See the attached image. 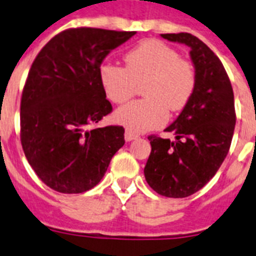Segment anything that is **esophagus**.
Segmentation results:
<instances>
[{
	"mask_svg": "<svg viewBox=\"0 0 256 256\" xmlns=\"http://www.w3.org/2000/svg\"><path fill=\"white\" fill-rule=\"evenodd\" d=\"M138 137H140V136L136 134V133L132 132V130H126V134H124V138H126V142H130V141H133V140H137Z\"/></svg>",
	"mask_w": 256,
	"mask_h": 256,
	"instance_id": "esophagus-1",
	"label": "esophagus"
}]
</instances>
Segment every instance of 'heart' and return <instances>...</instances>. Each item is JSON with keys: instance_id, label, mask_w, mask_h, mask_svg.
I'll use <instances>...</instances> for the list:
<instances>
[{"instance_id": "b5f03b06", "label": "heart", "mask_w": 256, "mask_h": 256, "mask_svg": "<svg viewBox=\"0 0 256 256\" xmlns=\"http://www.w3.org/2000/svg\"><path fill=\"white\" fill-rule=\"evenodd\" d=\"M126 68L105 61L98 76L110 101L124 104L143 84L144 100L118 108V123L133 132H146L168 120L169 110L186 108L196 88V72L191 61L180 58L177 50L159 40H146L124 55Z\"/></svg>"}]
</instances>
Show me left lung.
Listing matches in <instances>:
<instances>
[{
	"label": "left lung",
	"instance_id": "obj_1",
	"mask_svg": "<svg viewBox=\"0 0 256 256\" xmlns=\"http://www.w3.org/2000/svg\"><path fill=\"white\" fill-rule=\"evenodd\" d=\"M191 48L196 88L180 116L165 130L176 141L148 136L151 154L144 166L148 186L166 198H187L218 172L230 148L236 112L234 90L218 56L190 33L162 34Z\"/></svg>",
	"mask_w": 256,
	"mask_h": 256
}]
</instances>
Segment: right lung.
Masks as SVG:
<instances>
[{
    "mask_svg": "<svg viewBox=\"0 0 256 256\" xmlns=\"http://www.w3.org/2000/svg\"><path fill=\"white\" fill-rule=\"evenodd\" d=\"M134 34L70 28L51 38L33 61L20 102V141L28 162L50 188L61 194L94 188L123 148V126H90L112 112L100 65Z\"/></svg>",
    "mask_w": 256,
    "mask_h": 256,
    "instance_id": "obj_1",
    "label": "right lung"
}]
</instances>
